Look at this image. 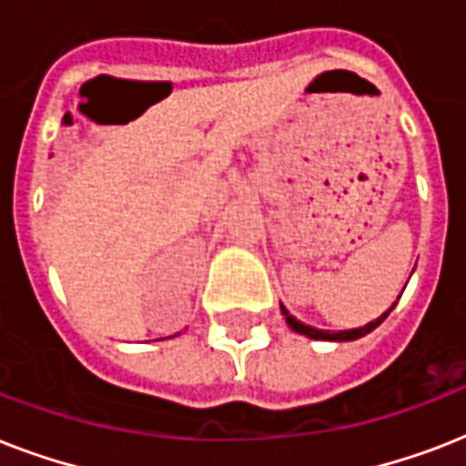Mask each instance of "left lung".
I'll return each instance as SVG.
<instances>
[{"instance_id":"left-lung-1","label":"left lung","mask_w":466,"mask_h":466,"mask_svg":"<svg viewBox=\"0 0 466 466\" xmlns=\"http://www.w3.org/2000/svg\"><path fill=\"white\" fill-rule=\"evenodd\" d=\"M280 309H283V317L285 321H288V326H290L292 331L302 333V336H307V339H314V340H355L360 339V336H365V333H370L372 329H377V326L382 324L384 319H387V314L390 311H384L382 317H377L375 321H370V324L360 326V329H348V331H321V329H314V326H307L302 324V321H298V319L292 317L290 311L285 309L283 305H280Z\"/></svg>"}]
</instances>
